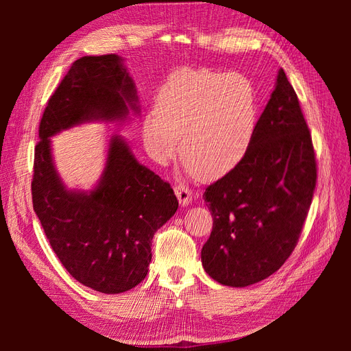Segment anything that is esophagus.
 <instances>
[{"label":"esophagus","instance_id":"obj_1","mask_svg":"<svg viewBox=\"0 0 351 351\" xmlns=\"http://www.w3.org/2000/svg\"><path fill=\"white\" fill-rule=\"evenodd\" d=\"M174 192H176V195H177V197H178L180 205L187 206V205L190 204V202H192L193 193H192V190H190L187 186H184V184H177V186L174 187Z\"/></svg>","mask_w":351,"mask_h":351}]
</instances>
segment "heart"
<instances>
[{"label": "heart", "instance_id": "heart-1", "mask_svg": "<svg viewBox=\"0 0 351 351\" xmlns=\"http://www.w3.org/2000/svg\"><path fill=\"white\" fill-rule=\"evenodd\" d=\"M156 112L145 115L142 137L159 164L182 154L206 180L231 173L247 155L258 127V95L241 74L209 69L174 73L158 90Z\"/></svg>", "mask_w": 351, "mask_h": 351}]
</instances>
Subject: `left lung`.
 Listing matches in <instances>:
<instances>
[{
  "label": "left lung",
  "mask_w": 351,
  "mask_h": 351,
  "mask_svg": "<svg viewBox=\"0 0 351 351\" xmlns=\"http://www.w3.org/2000/svg\"><path fill=\"white\" fill-rule=\"evenodd\" d=\"M315 186L312 136L281 69L247 155L205 190L214 227L200 258L209 277L247 287L277 272L299 241Z\"/></svg>",
  "instance_id": "left-lung-1"
}]
</instances>
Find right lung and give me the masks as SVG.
<instances>
[{
    "label": "right lung",
    "mask_w": 351,
    "mask_h": 351,
    "mask_svg": "<svg viewBox=\"0 0 351 351\" xmlns=\"http://www.w3.org/2000/svg\"><path fill=\"white\" fill-rule=\"evenodd\" d=\"M129 110L139 112L123 58L82 57L49 98L35 147L32 202L51 247L74 280L105 294L145 280L154 234L176 214L178 200L120 136L110 139L95 189L69 190L52 161L49 137L88 121H124Z\"/></svg>",
    "instance_id": "1"
}]
</instances>
